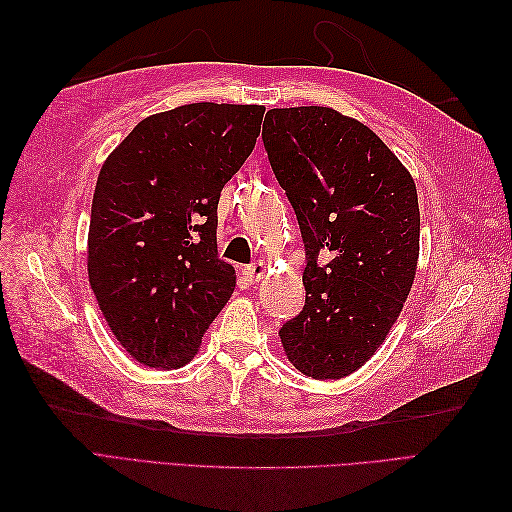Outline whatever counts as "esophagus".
<instances>
[{
  "label": "esophagus",
  "mask_w": 512,
  "mask_h": 512,
  "mask_svg": "<svg viewBox=\"0 0 512 512\" xmlns=\"http://www.w3.org/2000/svg\"><path fill=\"white\" fill-rule=\"evenodd\" d=\"M243 273H245V277L250 282H258L262 275H265V265H262L260 260H256V262H252V265H247L245 269H243Z\"/></svg>",
  "instance_id": "34e87169"
}]
</instances>
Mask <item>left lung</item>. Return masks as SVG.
Here are the masks:
<instances>
[{
    "mask_svg": "<svg viewBox=\"0 0 512 512\" xmlns=\"http://www.w3.org/2000/svg\"><path fill=\"white\" fill-rule=\"evenodd\" d=\"M262 143L305 245V305L280 337L316 380L359 369L414 282L421 213L414 181L363 123L327 106L271 108Z\"/></svg>",
    "mask_w": 512,
    "mask_h": 512,
    "instance_id": "obj_1",
    "label": "left lung"
}]
</instances>
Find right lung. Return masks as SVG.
Masks as SVG:
<instances>
[{
  "instance_id": "add662e5",
  "label": "right lung",
  "mask_w": 512,
  "mask_h": 512,
  "mask_svg": "<svg viewBox=\"0 0 512 512\" xmlns=\"http://www.w3.org/2000/svg\"><path fill=\"white\" fill-rule=\"evenodd\" d=\"M265 106L196 102L151 115L104 162L89 222V284L136 361L175 369L235 290L218 254L222 188L250 156Z\"/></svg>"
}]
</instances>
